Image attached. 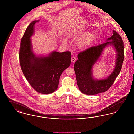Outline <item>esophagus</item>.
Listing matches in <instances>:
<instances>
[{
    "mask_svg": "<svg viewBox=\"0 0 134 134\" xmlns=\"http://www.w3.org/2000/svg\"><path fill=\"white\" fill-rule=\"evenodd\" d=\"M76 60V58L75 57H72L71 59V61L72 63H74Z\"/></svg>",
    "mask_w": 134,
    "mask_h": 134,
    "instance_id": "1",
    "label": "esophagus"
}]
</instances>
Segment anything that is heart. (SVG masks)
I'll list each match as a JSON object with an SVG mask.
<instances>
[{"instance_id":"1","label":"heart","mask_w":134,"mask_h":134,"mask_svg":"<svg viewBox=\"0 0 134 134\" xmlns=\"http://www.w3.org/2000/svg\"><path fill=\"white\" fill-rule=\"evenodd\" d=\"M77 36H81L77 41L76 47L79 49L84 50L91 45L95 41L96 38V34L94 32H80L76 35ZM62 41L64 43H66L67 40L63 38Z\"/></svg>"}]
</instances>
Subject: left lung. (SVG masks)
<instances>
[{"label":"left lung","mask_w":134,"mask_h":134,"mask_svg":"<svg viewBox=\"0 0 134 134\" xmlns=\"http://www.w3.org/2000/svg\"><path fill=\"white\" fill-rule=\"evenodd\" d=\"M111 37L102 45L91 47L78 55V60L74 65L77 82L79 90L86 95L92 96L108 90L119 74L124 59V43L121 36L114 30ZM108 46H112L116 53L115 67L106 78L97 79L93 76L94 65L102 57L104 50Z\"/></svg>","instance_id":"1"}]
</instances>
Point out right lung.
<instances>
[{
  "mask_svg": "<svg viewBox=\"0 0 134 134\" xmlns=\"http://www.w3.org/2000/svg\"><path fill=\"white\" fill-rule=\"evenodd\" d=\"M40 20L32 21L26 29L21 40L19 61L23 73L32 88L47 94L57 89L61 74L70 66L71 53L52 51L47 55L35 54L31 37L35 25Z\"/></svg>",
  "mask_w": 134,
  "mask_h": 134,
  "instance_id": "obj_1",
  "label": "right lung"
}]
</instances>
